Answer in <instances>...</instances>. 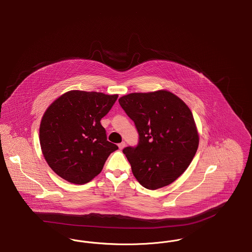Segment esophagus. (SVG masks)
Returning <instances> with one entry per match:
<instances>
[{"mask_svg":"<svg viewBox=\"0 0 252 252\" xmlns=\"http://www.w3.org/2000/svg\"><path fill=\"white\" fill-rule=\"evenodd\" d=\"M118 146H119V149H120V150L124 149V148H125V146H126V142H125V141H123V142L118 144Z\"/></svg>","mask_w":252,"mask_h":252,"instance_id":"obj_1","label":"esophagus"}]
</instances>
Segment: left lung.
Returning a JSON list of instances; mask_svg holds the SVG:
<instances>
[{
	"label": "left lung",
	"instance_id": "1",
	"mask_svg": "<svg viewBox=\"0 0 252 252\" xmlns=\"http://www.w3.org/2000/svg\"><path fill=\"white\" fill-rule=\"evenodd\" d=\"M119 104L139 133L138 144L123 150L136 179L153 190L175 181L199 146L189 108L165 90L129 94L122 96Z\"/></svg>",
	"mask_w": 252,
	"mask_h": 252
}]
</instances>
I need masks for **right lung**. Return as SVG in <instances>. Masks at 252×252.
Segmentation results:
<instances>
[{"label": "right lung", "mask_w": 252, "mask_h": 252, "mask_svg": "<svg viewBox=\"0 0 252 252\" xmlns=\"http://www.w3.org/2000/svg\"><path fill=\"white\" fill-rule=\"evenodd\" d=\"M117 94L70 91L44 113L39 129L41 149L51 170L63 179L82 185L100 173L118 146L107 141L100 120Z\"/></svg>", "instance_id": "right-lung-1"}]
</instances>
